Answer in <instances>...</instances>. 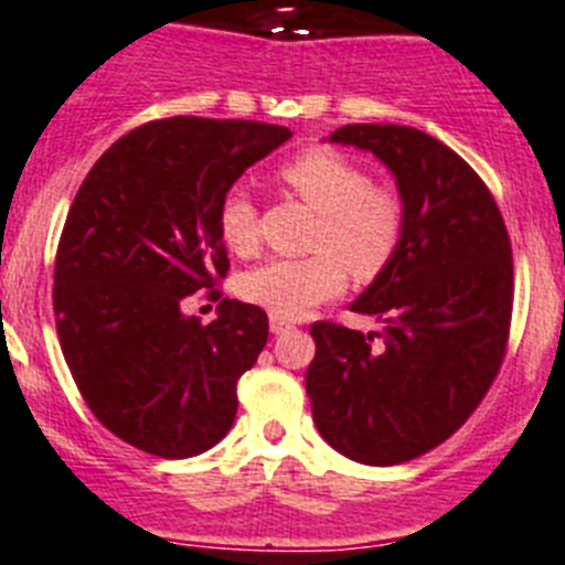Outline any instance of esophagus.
<instances>
[{
  "instance_id": "esophagus-1",
  "label": "esophagus",
  "mask_w": 565,
  "mask_h": 565,
  "mask_svg": "<svg viewBox=\"0 0 565 565\" xmlns=\"http://www.w3.org/2000/svg\"><path fill=\"white\" fill-rule=\"evenodd\" d=\"M287 329H292V323H289V320L270 315V332L273 334H284V332H287Z\"/></svg>"
}]
</instances>
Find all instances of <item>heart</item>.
Wrapping results in <instances>:
<instances>
[{
	"label": "heart",
	"instance_id": "1",
	"mask_svg": "<svg viewBox=\"0 0 565 565\" xmlns=\"http://www.w3.org/2000/svg\"><path fill=\"white\" fill-rule=\"evenodd\" d=\"M278 180L301 196L318 222L307 258H270L238 278V295L276 318H303L318 303L343 292L345 270L371 281L391 264L405 233V205L396 191L374 185L358 160L329 146L289 157ZM220 236L236 256L258 245L256 202L245 188H231L220 202Z\"/></svg>",
	"mask_w": 565,
	"mask_h": 565
}]
</instances>
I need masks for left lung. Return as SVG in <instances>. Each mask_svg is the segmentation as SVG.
I'll return each instance as SVG.
<instances>
[{
  "label": "left lung",
  "instance_id": "8db88e82",
  "mask_svg": "<svg viewBox=\"0 0 565 565\" xmlns=\"http://www.w3.org/2000/svg\"><path fill=\"white\" fill-rule=\"evenodd\" d=\"M329 143L371 151L394 174L405 233L352 312L383 332L312 323L307 394L318 434L360 465L428 454L479 408L504 363L512 247L490 188L436 137L352 124Z\"/></svg>",
  "mask_w": 565,
  "mask_h": 565
}]
</instances>
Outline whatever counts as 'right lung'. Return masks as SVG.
I'll list each match as a JSON object with an SVG mask.
<instances>
[{
  "label": "right lung",
  "instance_id": "add662e5",
  "mask_svg": "<svg viewBox=\"0 0 565 565\" xmlns=\"http://www.w3.org/2000/svg\"><path fill=\"white\" fill-rule=\"evenodd\" d=\"M289 137L256 120H151L81 182L55 253V329L81 396L126 445L188 459L231 430L267 312L222 298L202 323L182 301L227 276L222 196Z\"/></svg>",
  "mask_w": 565,
  "mask_h": 565
}]
</instances>
